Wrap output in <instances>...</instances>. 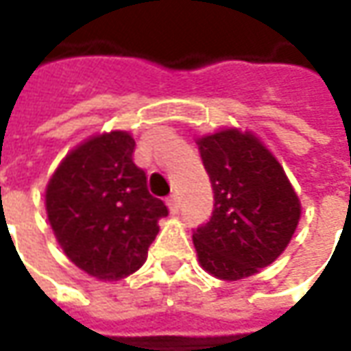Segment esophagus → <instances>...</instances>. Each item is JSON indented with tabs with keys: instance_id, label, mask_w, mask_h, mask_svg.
Listing matches in <instances>:
<instances>
[{
	"instance_id": "esophagus-1",
	"label": "esophagus",
	"mask_w": 351,
	"mask_h": 351,
	"mask_svg": "<svg viewBox=\"0 0 351 351\" xmlns=\"http://www.w3.org/2000/svg\"><path fill=\"white\" fill-rule=\"evenodd\" d=\"M167 206H169V210L173 214L178 213V208H180V199H178V195L176 193H173V195H169L167 197Z\"/></svg>"
}]
</instances>
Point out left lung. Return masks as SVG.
I'll use <instances>...</instances> for the list:
<instances>
[{"label":"left lung","instance_id":"8db88e82","mask_svg":"<svg viewBox=\"0 0 351 351\" xmlns=\"http://www.w3.org/2000/svg\"><path fill=\"white\" fill-rule=\"evenodd\" d=\"M197 145L214 191L210 220L193 229L199 261L221 280L252 276L286 250L299 199L276 158L250 133L218 131Z\"/></svg>","mask_w":351,"mask_h":351}]
</instances>
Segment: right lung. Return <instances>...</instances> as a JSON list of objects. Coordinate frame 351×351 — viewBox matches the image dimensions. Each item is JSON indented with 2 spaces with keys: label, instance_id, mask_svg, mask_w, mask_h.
<instances>
[{
  "label": "right lung",
  "instance_id": "right-lung-1",
  "mask_svg": "<svg viewBox=\"0 0 351 351\" xmlns=\"http://www.w3.org/2000/svg\"><path fill=\"white\" fill-rule=\"evenodd\" d=\"M135 141L110 131L75 148L47 188V213L65 256L95 278L120 280L145 263L169 210L133 161Z\"/></svg>",
  "mask_w": 351,
  "mask_h": 351
}]
</instances>
